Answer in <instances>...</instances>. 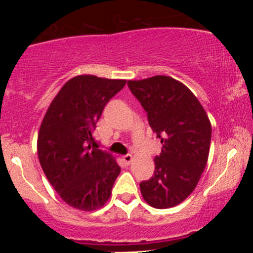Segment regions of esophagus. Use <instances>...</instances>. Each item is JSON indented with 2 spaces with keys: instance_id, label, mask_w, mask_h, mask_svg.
Here are the masks:
<instances>
[{
  "instance_id": "obj_1",
  "label": "esophagus",
  "mask_w": 253,
  "mask_h": 253,
  "mask_svg": "<svg viewBox=\"0 0 253 253\" xmlns=\"http://www.w3.org/2000/svg\"><path fill=\"white\" fill-rule=\"evenodd\" d=\"M123 159H124L125 163H126V164H129L130 162H132L133 156H132V155H126V156H124V157H123Z\"/></svg>"
}]
</instances>
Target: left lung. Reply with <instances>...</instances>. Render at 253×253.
Segmentation results:
<instances>
[{
    "mask_svg": "<svg viewBox=\"0 0 253 253\" xmlns=\"http://www.w3.org/2000/svg\"><path fill=\"white\" fill-rule=\"evenodd\" d=\"M127 84L163 144L155 173L140 183L141 195L151 207H175L193 193L207 164L210 118L189 88L175 78L158 75Z\"/></svg>",
    "mask_w": 253,
    "mask_h": 253,
    "instance_id": "obj_1",
    "label": "left lung"
}]
</instances>
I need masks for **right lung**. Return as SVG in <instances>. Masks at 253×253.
<instances>
[{"label": "right lung", "instance_id": "right-lung-1", "mask_svg": "<svg viewBox=\"0 0 253 253\" xmlns=\"http://www.w3.org/2000/svg\"><path fill=\"white\" fill-rule=\"evenodd\" d=\"M126 80L78 75L58 91L46 110L37 150L43 173L72 208L94 211L103 207L120 173L110 153L92 150V132L104 106Z\"/></svg>", "mask_w": 253, "mask_h": 253}]
</instances>
